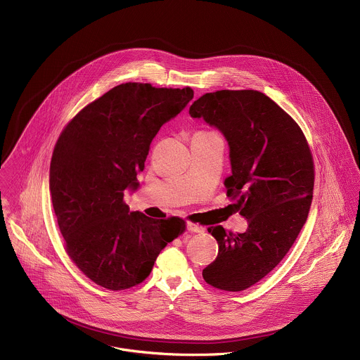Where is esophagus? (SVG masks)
<instances>
[{"label":"esophagus","mask_w":360,"mask_h":360,"mask_svg":"<svg viewBox=\"0 0 360 360\" xmlns=\"http://www.w3.org/2000/svg\"><path fill=\"white\" fill-rule=\"evenodd\" d=\"M187 230L191 231V233H204L205 227H202L200 224H195V223H188L187 224Z\"/></svg>","instance_id":"1"}]
</instances>
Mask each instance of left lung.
<instances>
[{"instance_id": "obj_1", "label": "left lung", "mask_w": 360, "mask_h": 360, "mask_svg": "<svg viewBox=\"0 0 360 360\" xmlns=\"http://www.w3.org/2000/svg\"><path fill=\"white\" fill-rule=\"evenodd\" d=\"M190 115L226 137L231 163L227 197L248 219L245 233L207 229L219 252L202 277L214 288L243 291L281 262L304 227L313 197V158L297 122L255 90L206 93L190 106Z\"/></svg>"}]
</instances>
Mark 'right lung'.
Listing matches in <instances>:
<instances>
[{
    "label": "right lung",
    "mask_w": 360,
    "mask_h": 360,
    "mask_svg": "<svg viewBox=\"0 0 360 360\" xmlns=\"http://www.w3.org/2000/svg\"><path fill=\"white\" fill-rule=\"evenodd\" d=\"M194 97L190 87L124 83L84 106L60 133L50 166L52 206L68 255L96 284L119 291L143 283L160 251L186 229L179 217L130 212L159 129Z\"/></svg>",
    "instance_id": "1"
}]
</instances>
